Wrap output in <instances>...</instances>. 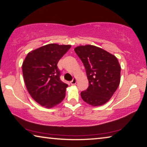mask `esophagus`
I'll return each mask as SVG.
<instances>
[{
    "label": "esophagus",
    "instance_id": "esophagus-1",
    "mask_svg": "<svg viewBox=\"0 0 147 147\" xmlns=\"http://www.w3.org/2000/svg\"><path fill=\"white\" fill-rule=\"evenodd\" d=\"M71 84H72V85H74V84H76L77 83V79L76 78H74L73 80H72L71 82H70Z\"/></svg>",
    "mask_w": 147,
    "mask_h": 147
}]
</instances>
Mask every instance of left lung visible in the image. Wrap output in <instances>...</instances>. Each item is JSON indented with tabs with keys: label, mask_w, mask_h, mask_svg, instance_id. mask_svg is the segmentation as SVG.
I'll return each mask as SVG.
<instances>
[{
	"label": "left lung",
	"mask_w": 147,
	"mask_h": 147,
	"mask_svg": "<svg viewBox=\"0 0 147 147\" xmlns=\"http://www.w3.org/2000/svg\"><path fill=\"white\" fill-rule=\"evenodd\" d=\"M74 50L85 67L89 82L88 88L81 93V98L93 107L107 103L120 83L121 66L117 57L94 45L79 46Z\"/></svg>",
	"instance_id": "obj_1"
}]
</instances>
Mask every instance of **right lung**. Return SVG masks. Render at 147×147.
I'll return each instance as SVG.
<instances>
[{
    "instance_id": "obj_1",
    "label": "right lung",
    "mask_w": 147,
    "mask_h": 147,
    "mask_svg": "<svg viewBox=\"0 0 147 147\" xmlns=\"http://www.w3.org/2000/svg\"><path fill=\"white\" fill-rule=\"evenodd\" d=\"M71 45L49 44L30 51L22 69L28 93L47 109L55 107L64 99L68 84L60 79L57 63Z\"/></svg>"
}]
</instances>
